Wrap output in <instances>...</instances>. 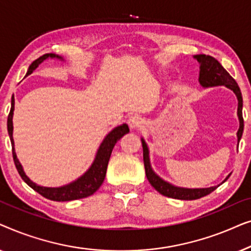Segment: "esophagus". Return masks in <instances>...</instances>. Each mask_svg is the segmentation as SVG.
<instances>
[{"label": "esophagus", "instance_id": "esophagus-1", "mask_svg": "<svg viewBox=\"0 0 251 251\" xmlns=\"http://www.w3.org/2000/svg\"><path fill=\"white\" fill-rule=\"evenodd\" d=\"M128 122H129V126H130V128H131V129L139 128V126H142L144 125L143 119H140L139 116H137V115L131 116V118L129 119Z\"/></svg>", "mask_w": 251, "mask_h": 251}]
</instances>
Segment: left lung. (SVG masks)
Listing matches in <instances>:
<instances>
[{
	"label": "left lung",
	"mask_w": 251,
	"mask_h": 251,
	"mask_svg": "<svg viewBox=\"0 0 251 251\" xmlns=\"http://www.w3.org/2000/svg\"><path fill=\"white\" fill-rule=\"evenodd\" d=\"M194 59L198 60L200 64V73H199V82L201 87L210 88V87H218V85H224L228 88L229 90L234 92L236 98H238V118H239V130L236 132L238 137V145L240 139L242 137L243 132V118H242V95L240 91V88L236 83L234 78L227 73V71L219 64L217 59L214 57L207 56V54H195ZM143 145V157H144V166H145L146 177L149 179L150 184L155 188V190L164 197L178 199V200H197L205 195L210 194L212 191H215L219 185H222L224 181L228 179L231 174L222 181V184L217 186H211L207 188H187V187H179L176 185L170 184L169 181L164 180L159 175L155 174V171L152 169L150 160V150L149 146L144 138H142Z\"/></svg>",
	"instance_id": "1"
}]
</instances>
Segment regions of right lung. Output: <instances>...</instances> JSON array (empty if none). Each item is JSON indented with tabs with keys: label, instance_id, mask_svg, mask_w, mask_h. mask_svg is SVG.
<instances>
[{
	"label": "right lung",
	"instance_id": "obj_1",
	"mask_svg": "<svg viewBox=\"0 0 251 251\" xmlns=\"http://www.w3.org/2000/svg\"><path fill=\"white\" fill-rule=\"evenodd\" d=\"M58 59V60H64V58L61 56H58L56 53H46L40 58H37L36 60H34L32 64L29 65L28 71H27L26 76H28L29 74L33 73V71H35L39 67L40 64H42L44 60L49 59ZM13 111H15V98H11V109H10L9 116H8V132L10 140H11L12 145V155L13 161H15L16 168L18 170L20 177L23 178V180L25 183L33 188L34 191H36L37 193H40L42 197L49 199L52 201H72V200H78V199H83L87 197H90L101 186L102 181L105 179L106 176V170H107V164L111 157L112 151L114 149L115 144L120 138H122L126 133L129 132V126L126 123H123L121 126H115L114 129L111 130L106 137L102 140L100 146L97 150L96 153L95 160L92 161L91 166L89 167V169L85 173L80 176L76 179L71 181L66 185L59 187H47V186H41L37 185L29 179L26 176L25 171L22 163L19 162L18 157H17L16 151H15V142H13Z\"/></svg>",
	"mask_w": 251,
	"mask_h": 251
}]
</instances>
